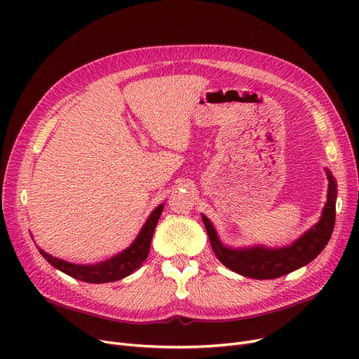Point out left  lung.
I'll use <instances>...</instances> for the list:
<instances>
[{
    "label": "left lung",
    "instance_id": "obj_1",
    "mask_svg": "<svg viewBox=\"0 0 359 359\" xmlns=\"http://www.w3.org/2000/svg\"><path fill=\"white\" fill-rule=\"evenodd\" d=\"M325 170L329 187L327 201L322 211V217L311 229H309L288 246L266 248L262 246V244H255L250 248L225 246L219 240L210 218L201 214L211 241V248L222 265L243 276L253 279H273L309 265L311 260L322 253L333 233L337 198L336 180L329 172V168Z\"/></svg>",
    "mask_w": 359,
    "mask_h": 359
}]
</instances>
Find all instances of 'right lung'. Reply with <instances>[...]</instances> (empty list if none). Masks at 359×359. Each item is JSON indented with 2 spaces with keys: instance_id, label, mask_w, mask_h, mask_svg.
I'll return each mask as SVG.
<instances>
[{
  "instance_id": "obj_1",
  "label": "right lung",
  "mask_w": 359,
  "mask_h": 359,
  "mask_svg": "<svg viewBox=\"0 0 359 359\" xmlns=\"http://www.w3.org/2000/svg\"><path fill=\"white\" fill-rule=\"evenodd\" d=\"M164 203H160L157 208L153 210L147 218L145 224L142 225L141 231L135 237V240L130 243V246L122 250L121 253L111 256L106 260L97 262V263H86V265H80V263H71L67 260H62L60 257H55L41 248H37L41 255L49 262L55 269H58L71 278H75L83 282H88V284H106V282L119 280L132 272L141 268L144 260L148 257L151 238H153L156 225L160 219V215L163 212Z\"/></svg>"
}]
</instances>
